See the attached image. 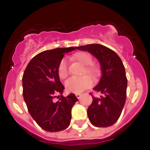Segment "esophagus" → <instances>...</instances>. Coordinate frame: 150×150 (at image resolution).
Returning <instances> with one entry per match:
<instances>
[{"mask_svg": "<svg viewBox=\"0 0 150 150\" xmlns=\"http://www.w3.org/2000/svg\"><path fill=\"white\" fill-rule=\"evenodd\" d=\"M76 96L78 99H79L81 98V94H76Z\"/></svg>", "mask_w": 150, "mask_h": 150, "instance_id": "34e87169", "label": "esophagus"}]
</instances>
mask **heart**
Returning <instances> with one entry per match:
<instances>
[{
  "label": "heart",
  "instance_id": "b5f03b06",
  "mask_svg": "<svg viewBox=\"0 0 150 150\" xmlns=\"http://www.w3.org/2000/svg\"><path fill=\"white\" fill-rule=\"evenodd\" d=\"M73 59L83 64V74H87L91 77H96L98 75V69L91 64L92 58L91 55L85 52H79L74 55ZM58 75L61 79H65L68 76V67L66 59H62L58 66ZM88 75L82 76H74L68 79L65 83L66 89L69 92L79 94L89 88L92 84V79Z\"/></svg>",
  "mask_w": 150,
  "mask_h": 150
}]
</instances>
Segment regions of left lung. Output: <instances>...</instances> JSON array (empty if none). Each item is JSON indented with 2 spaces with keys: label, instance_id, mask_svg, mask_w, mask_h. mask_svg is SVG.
Wrapping results in <instances>:
<instances>
[{
  "label": "left lung",
  "instance_id": "obj_1",
  "mask_svg": "<svg viewBox=\"0 0 150 150\" xmlns=\"http://www.w3.org/2000/svg\"><path fill=\"white\" fill-rule=\"evenodd\" d=\"M75 48L89 52L101 67L100 80L93 88L100 97L90 93L93 98L87 110L90 122L99 128L111 126L119 120L126 100L128 80L122 62L114 51L103 45L94 43Z\"/></svg>",
  "mask_w": 150,
  "mask_h": 150
}]
</instances>
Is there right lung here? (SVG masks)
Wrapping results in <instances>:
<instances>
[{
  "mask_svg": "<svg viewBox=\"0 0 150 150\" xmlns=\"http://www.w3.org/2000/svg\"><path fill=\"white\" fill-rule=\"evenodd\" d=\"M74 50L68 47L42 52L30 61L24 71L22 93L28 110L46 132L63 131L71 123V109L78 99L74 94L62 95L64 87L57 71L64 54ZM55 97L59 98L57 102L54 101Z\"/></svg>",
  "mask_w": 150,
  "mask_h": 150,
  "instance_id": "right-lung-1",
  "label": "right lung"
}]
</instances>
